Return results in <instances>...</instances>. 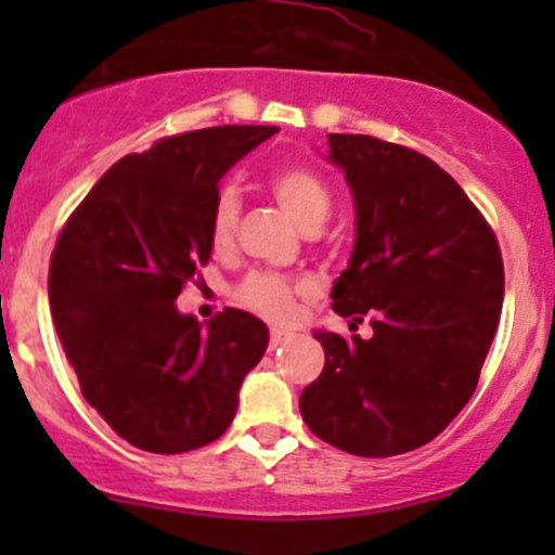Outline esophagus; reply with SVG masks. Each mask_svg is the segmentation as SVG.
<instances>
[{"mask_svg": "<svg viewBox=\"0 0 555 555\" xmlns=\"http://www.w3.org/2000/svg\"><path fill=\"white\" fill-rule=\"evenodd\" d=\"M293 338V333H289V330H271V349H276V346H282V344H287V340Z\"/></svg>", "mask_w": 555, "mask_h": 555, "instance_id": "34e87169", "label": "esophagus"}]
</instances>
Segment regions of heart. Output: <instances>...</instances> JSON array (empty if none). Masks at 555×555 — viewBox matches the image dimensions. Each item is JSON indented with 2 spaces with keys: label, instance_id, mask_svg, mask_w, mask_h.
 Returning <instances> with one entry per match:
<instances>
[{
  "label": "heart",
  "instance_id": "obj_1",
  "mask_svg": "<svg viewBox=\"0 0 555 555\" xmlns=\"http://www.w3.org/2000/svg\"><path fill=\"white\" fill-rule=\"evenodd\" d=\"M268 184H271L273 198L300 231H319L330 217V190L317 171L306 169V166H282L271 173ZM236 222L238 195L233 190H222L211 209V242L225 246L233 238ZM295 295H298V287L271 276V273H251L238 287V300L246 309L273 319V322H284L293 317Z\"/></svg>",
  "mask_w": 555,
  "mask_h": 555
}]
</instances>
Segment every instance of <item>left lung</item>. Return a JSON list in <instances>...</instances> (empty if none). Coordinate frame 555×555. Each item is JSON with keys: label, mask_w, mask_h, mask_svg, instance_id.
<instances>
[{"label": "left lung", "mask_w": 555, "mask_h": 555, "mask_svg": "<svg viewBox=\"0 0 555 555\" xmlns=\"http://www.w3.org/2000/svg\"><path fill=\"white\" fill-rule=\"evenodd\" d=\"M327 160L354 198V249L333 309L373 317L351 340L313 330L324 371L300 395L317 438L397 456L438 438L467 405L505 295L500 244L464 190L416 150L330 133Z\"/></svg>", "instance_id": "8db88e82"}]
</instances>
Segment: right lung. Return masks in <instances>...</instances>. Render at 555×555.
Listing matches in <instances>:
<instances>
[{"label":"right lung","instance_id":"obj_1","mask_svg":"<svg viewBox=\"0 0 555 555\" xmlns=\"http://www.w3.org/2000/svg\"><path fill=\"white\" fill-rule=\"evenodd\" d=\"M276 126H215L160 139L117 160L55 242L50 311L80 391L153 453L201 449L231 427L268 327L225 309L201 324L177 309L211 255L220 179Z\"/></svg>","mask_w":555,"mask_h":555}]
</instances>
